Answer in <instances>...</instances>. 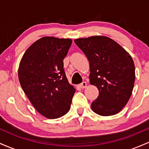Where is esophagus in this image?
I'll return each mask as SVG.
<instances>
[{"mask_svg": "<svg viewBox=\"0 0 149 149\" xmlns=\"http://www.w3.org/2000/svg\"><path fill=\"white\" fill-rule=\"evenodd\" d=\"M86 86H87V83L86 82H83V83H81V84H80L79 85V87L80 88H86Z\"/></svg>", "mask_w": 149, "mask_h": 149, "instance_id": "esophagus-1", "label": "esophagus"}]
</instances>
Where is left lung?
<instances>
[{"mask_svg": "<svg viewBox=\"0 0 149 149\" xmlns=\"http://www.w3.org/2000/svg\"><path fill=\"white\" fill-rule=\"evenodd\" d=\"M90 63V84L99 96L91 104L100 116H113L130 98L135 80V66L130 54L110 38L95 36L74 40Z\"/></svg>", "mask_w": 149, "mask_h": 149, "instance_id": "8db88e82", "label": "left lung"}]
</instances>
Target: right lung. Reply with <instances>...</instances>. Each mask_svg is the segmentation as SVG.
Segmentation results:
<instances>
[{"label": "right lung", "mask_w": 149, "mask_h": 149, "mask_svg": "<svg viewBox=\"0 0 149 149\" xmlns=\"http://www.w3.org/2000/svg\"><path fill=\"white\" fill-rule=\"evenodd\" d=\"M71 43L70 38L42 37L26 50L20 61V85L37 111L47 118L67 113L76 92L63 68Z\"/></svg>", "instance_id": "right-lung-1"}]
</instances>
